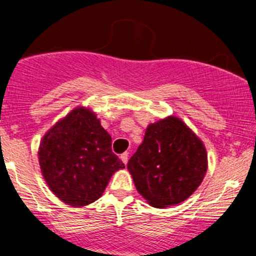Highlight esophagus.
Masks as SVG:
<instances>
[{"mask_svg":"<svg viewBox=\"0 0 256 256\" xmlns=\"http://www.w3.org/2000/svg\"><path fill=\"white\" fill-rule=\"evenodd\" d=\"M120 158H121V161L124 162V164H128V152H124V154L120 156Z\"/></svg>","mask_w":256,"mask_h":256,"instance_id":"esophagus-1","label":"esophagus"}]
</instances>
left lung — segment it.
I'll return each instance as SVG.
<instances>
[{"label":"left lung","instance_id":"obj_1","mask_svg":"<svg viewBox=\"0 0 256 256\" xmlns=\"http://www.w3.org/2000/svg\"><path fill=\"white\" fill-rule=\"evenodd\" d=\"M128 170L148 204L164 208L186 200L202 183L207 152L183 121L170 116L148 125Z\"/></svg>","mask_w":256,"mask_h":256}]
</instances>
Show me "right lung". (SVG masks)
Listing matches in <instances>:
<instances>
[{
    "mask_svg": "<svg viewBox=\"0 0 256 256\" xmlns=\"http://www.w3.org/2000/svg\"><path fill=\"white\" fill-rule=\"evenodd\" d=\"M38 156L52 192L73 207L99 200L112 174L125 168L112 152V136L84 108L73 110L46 134Z\"/></svg>",
    "mask_w": 256,
    "mask_h": 256,
    "instance_id": "1",
    "label": "right lung"
}]
</instances>
